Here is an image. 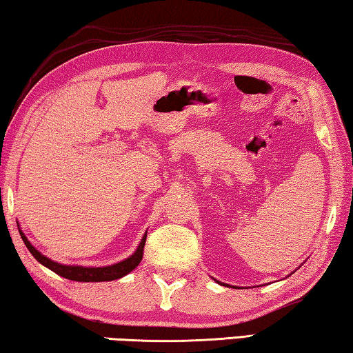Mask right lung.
Returning <instances> with one entry per match:
<instances>
[{"mask_svg":"<svg viewBox=\"0 0 353 353\" xmlns=\"http://www.w3.org/2000/svg\"><path fill=\"white\" fill-rule=\"evenodd\" d=\"M20 235L23 238V241H25L26 248L29 249V252L34 255L35 260L40 261L43 266L50 268L51 271H54L56 274H59V276H62L68 280H74V282H110V280H117L119 277L126 276V274H129L130 271L139 266V263L143 259V249H145V243H146V235H145L143 236L139 249L135 250V254L130 255L128 260L117 263V265L105 266V268H82V266L59 265V263L46 259L45 255H41L37 249L31 246V243L28 241V238L25 236L23 232H20Z\"/></svg>","mask_w":353,"mask_h":353,"instance_id":"right-lung-1","label":"right lung"}]
</instances>
